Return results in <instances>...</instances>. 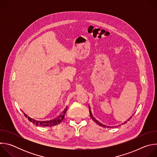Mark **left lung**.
<instances>
[{"label": "left lung", "instance_id": "8db88e82", "mask_svg": "<svg viewBox=\"0 0 157 157\" xmlns=\"http://www.w3.org/2000/svg\"><path fill=\"white\" fill-rule=\"evenodd\" d=\"M89 113H90V116H91V117L92 118V119H93V121H94L96 124H99V125H101V126H102V127H105V125H103V124H101V122H98V121H97V120H96V119L93 117V114H92V113H91V111L90 107H89ZM131 118H132V117H131L130 119H128V121H129ZM126 122H127V121H125L124 123H126Z\"/></svg>", "mask_w": 157, "mask_h": 157}]
</instances>
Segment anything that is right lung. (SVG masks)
<instances>
[{"label":"right lung","mask_w":157,"mask_h":157,"mask_svg":"<svg viewBox=\"0 0 157 157\" xmlns=\"http://www.w3.org/2000/svg\"><path fill=\"white\" fill-rule=\"evenodd\" d=\"M67 107L65 108V109L62 112V113L55 119L52 120V121H35L32 118H30V117H28V119L29 121H30L31 122H32L33 124H35L36 125H40V126H42V127H50V126H53V125H56L59 124H60L61 122V121L63 120L64 117V114L66 113V112L67 110ZM25 116L27 117V115L25 114H24Z\"/></svg>","instance_id":"1"}]
</instances>
